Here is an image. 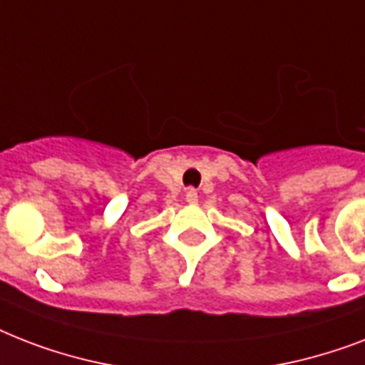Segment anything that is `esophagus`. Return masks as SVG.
<instances>
[{"label": "esophagus", "mask_w": 365, "mask_h": 365, "mask_svg": "<svg viewBox=\"0 0 365 365\" xmlns=\"http://www.w3.org/2000/svg\"><path fill=\"white\" fill-rule=\"evenodd\" d=\"M185 200H187L189 205H195V202L199 200V195H197V191H195L193 187H189L187 191H185Z\"/></svg>", "instance_id": "34e87169"}]
</instances>
